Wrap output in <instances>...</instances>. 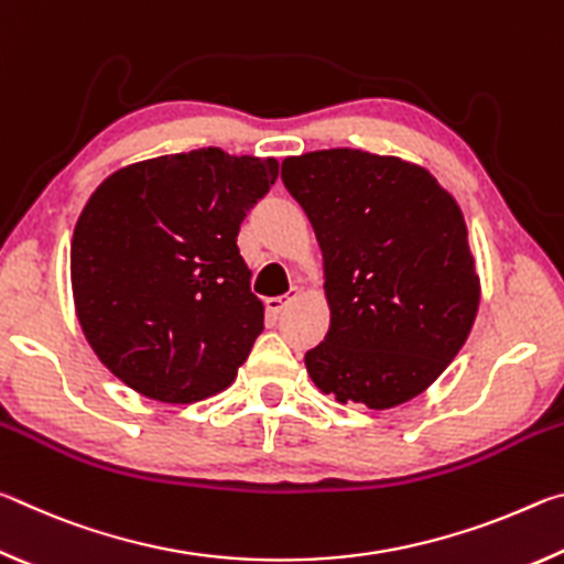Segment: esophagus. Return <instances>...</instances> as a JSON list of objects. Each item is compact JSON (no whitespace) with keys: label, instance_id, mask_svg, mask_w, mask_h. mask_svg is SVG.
Segmentation results:
<instances>
[{"label":"esophagus","instance_id":"34e87169","mask_svg":"<svg viewBox=\"0 0 564 564\" xmlns=\"http://www.w3.org/2000/svg\"><path fill=\"white\" fill-rule=\"evenodd\" d=\"M299 293H301L299 289H291V293H285V295H273V299H265V311H269L271 316H279L285 305H289Z\"/></svg>","mask_w":564,"mask_h":564}]
</instances>
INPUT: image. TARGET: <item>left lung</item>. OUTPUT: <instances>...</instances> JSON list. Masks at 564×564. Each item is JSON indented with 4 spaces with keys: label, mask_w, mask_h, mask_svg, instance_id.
<instances>
[{
    "label": "left lung",
    "mask_w": 564,
    "mask_h": 564,
    "mask_svg": "<svg viewBox=\"0 0 564 564\" xmlns=\"http://www.w3.org/2000/svg\"><path fill=\"white\" fill-rule=\"evenodd\" d=\"M281 178L326 261L330 328L305 352L313 383L373 410L423 393L480 303L460 206L425 169L358 149L289 156Z\"/></svg>",
    "instance_id": "left-lung-1"
}]
</instances>
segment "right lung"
I'll use <instances>...</instances> for the list:
<instances>
[{"label":"right lung","mask_w":564,"mask_h":564,"mask_svg":"<svg viewBox=\"0 0 564 564\" xmlns=\"http://www.w3.org/2000/svg\"><path fill=\"white\" fill-rule=\"evenodd\" d=\"M275 176V159L208 147L121 169L91 194L72 238L76 316L137 393L196 403L234 383L263 330L236 238Z\"/></svg>","instance_id":"1"}]
</instances>
